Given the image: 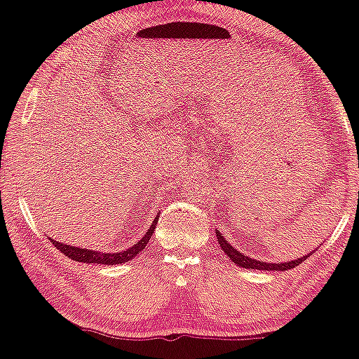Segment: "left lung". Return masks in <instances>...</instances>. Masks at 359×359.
I'll list each match as a JSON object with an SVG mask.
<instances>
[{
  "instance_id": "obj_1",
  "label": "left lung",
  "mask_w": 359,
  "mask_h": 359,
  "mask_svg": "<svg viewBox=\"0 0 359 359\" xmlns=\"http://www.w3.org/2000/svg\"><path fill=\"white\" fill-rule=\"evenodd\" d=\"M215 235H217V240H218V244H220L222 246V249H223V252L226 254L228 257L231 259L233 262L235 264H238V266L240 267H243V269H257V270H288V269H293V267H296V266H299L301 262H304L306 259L309 257V254L308 256H304V257H299V259H296V261H290V262H285V264H269V262H262V261H256V259H251V257H248V256H244V254H241L240 251H236L235 248L231 246L230 243H228L225 238H223L222 235H220V231L218 230H215Z\"/></svg>"
}]
</instances>
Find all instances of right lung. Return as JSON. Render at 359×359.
Returning a JSON list of instances; mask_svg holds the SVG:
<instances>
[{
  "instance_id": "obj_1",
  "label": "right lung",
  "mask_w": 359,
  "mask_h": 359,
  "mask_svg": "<svg viewBox=\"0 0 359 359\" xmlns=\"http://www.w3.org/2000/svg\"><path fill=\"white\" fill-rule=\"evenodd\" d=\"M157 222L158 218H155L152 226L149 228L141 241H137L134 246L128 248L126 251H121V252H98V251H92V249H82L77 246H71V244L55 241L53 238H48V240L51 241V244H55L56 249H60L61 252H65V256L72 259V261L86 262V264H107V266H113V264H123V262L133 261V257H136L137 254L145 248V244L149 243L150 236H152V233L155 231V226H157Z\"/></svg>"
}]
</instances>
